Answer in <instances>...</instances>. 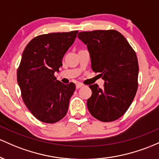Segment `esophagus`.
<instances>
[{
  "label": "esophagus",
  "mask_w": 159,
  "mask_h": 159,
  "mask_svg": "<svg viewBox=\"0 0 159 159\" xmlns=\"http://www.w3.org/2000/svg\"><path fill=\"white\" fill-rule=\"evenodd\" d=\"M83 84H82V83H76V89H80V88H81V87H83Z\"/></svg>",
  "instance_id": "esophagus-1"
}]
</instances>
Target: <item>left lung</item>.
<instances>
[{
  "label": "left lung",
  "instance_id": "8db88e82",
  "mask_svg": "<svg viewBox=\"0 0 159 159\" xmlns=\"http://www.w3.org/2000/svg\"><path fill=\"white\" fill-rule=\"evenodd\" d=\"M87 46L92 68L100 73L105 83L103 89L90 85L92 96L87 107L92 116L101 122H113L131 106L138 83L136 53L121 33L116 30H96L78 34Z\"/></svg>",
  "mask_w": 159,
  "mask_h": 159
}]
</instances>
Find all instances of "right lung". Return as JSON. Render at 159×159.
I'll return each instance as SVG.
<instances>
[{
  "label": "right lung",
  "mask_w": 159,
  "mask_h": 159,
  "mask_svg": "<svg viewBox=\"0 0 159 159\" xmlns=\"http://www.w3.org/2000/svg\"><path fill=\"white\" fill-rule=\"evenodd\" d=\"M77 31L39 35L30 41L22 53L17 70L22 98L38 120L56 123L67 114L75 84L56 80L62 58L74 43Z\"/></svg>",
  "instance_id": "obj_1"
}]
</instances>
